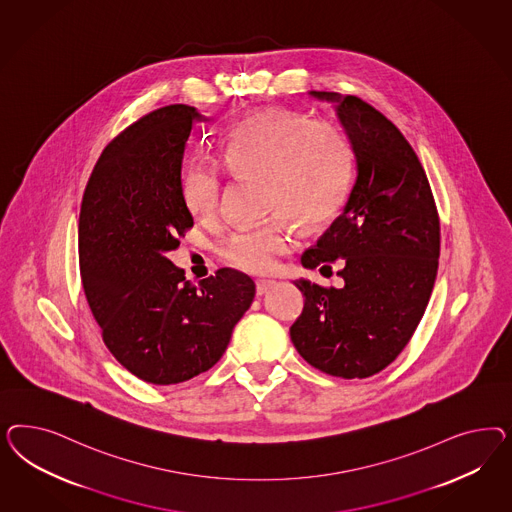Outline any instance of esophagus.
<instances>
[{
  "mask_svg": "<svg viewBox=\"0 0 512 512\" xmlns=\"http://www.w3.org/2000/svg\"><path fill=\"white\" fill-rule=\"evenodd\" d=\"M274 285H276L274 279H259V281H257V295L261 296L264 295V293H268Z\"/></svg>",
  "mask_w": 512,
  "mask_h": 512,
  "instance_id": "1",
  "label": "esophagus"
}]
</instances>
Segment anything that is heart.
<instances>
[{
	"label": "heart",
	"instance_id": "obj_1",
	"mask_svg": "<svg viewBox=\"0 0 512 512\" xmlns=\"http://www.w3.org/2000/svg\"><path fill=\"white\" fill-rule=\"evenodd\" d=\"M221 163L240 176L263 178L264 210L276 214L259 227L240 229L219 244V257L238 270L263 274L295 246L287 215L302 227H319L338 214L349 187V152L338 129L289 110L249 114L219 140ZM182 197L199 219H214L223 178L214 165L189 159Z\"/></svg>",
	"mask_w": 512,
	"mask_h": 512
}]
</instances>
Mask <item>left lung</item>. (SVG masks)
<instances>
[{
  "label": "left lung",
  "mask_w": 512,
  "mask_h": 512,
  "mask_svg": "<svg viewBox=\"0 0 512 512\" xmlns=\"http://www.w3.org/2000/svg\"><path fill=\"white\" fill-rule=\"evenodd\" d=\"M332 103L355 155L357 178L302 264L343 287L296 279L304 311L291 326L296 351L313 368L364 379L385 370L419 326L439 264V217L426 172L400 129L355 95L310 92Z\"/></svg>",
  "instance_id": "obj_1"
}]
</instances>
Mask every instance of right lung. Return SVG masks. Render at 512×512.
Here are the masks:
<instances>
[{"mask_svg":"<svg viewBox=\"0 0 512 512\" xmlns=\"http://www.w3.org/2000/svg\"><path fill=\"white\" fill-rule=\"evenodd\" d=\"M195 107L154 110L110 142L84 191L78 223L82 287L103 341L127 372L176 385L223 357L255 283L233 270L187 281L167 259L193 227L182 197Z\"/></svg>","mask_w":512,"mask_h":512,"instance_id":"right-lung-1","label":"right lung"}]
</instances>
